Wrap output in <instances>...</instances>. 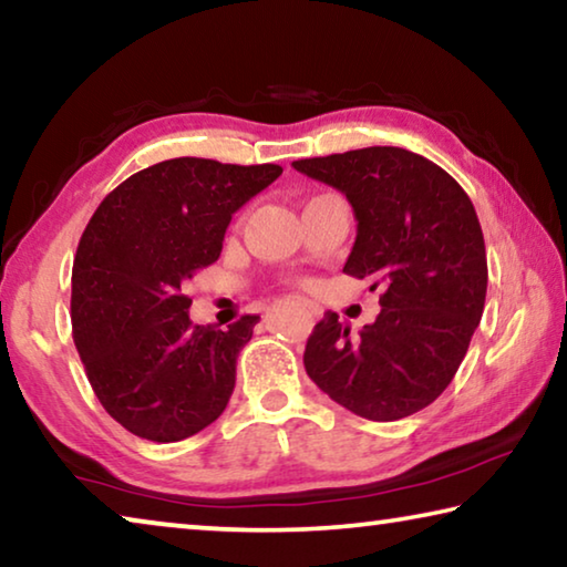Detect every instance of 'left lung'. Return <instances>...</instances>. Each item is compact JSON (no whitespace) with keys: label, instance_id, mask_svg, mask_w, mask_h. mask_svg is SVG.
<instances>
[{"label":"left lung","instance_id":"1","mask_svg":"<svg viewBox=\"0 0 567 567\" xmlns=\"http://www.w3.org/2000/svg\"><path fill=\"white\" fill-rule=\"evenodd\" d=\"M292 167L348 197L358 237L342 272L382 290L378 320L360 334L324 312L305 348L307 375L368 420L427 408L453 382L483 318L487 257L473 203L443 167L402 147Z\"/></svg>","mask_w":567,"mask_h":567}]
</instances>
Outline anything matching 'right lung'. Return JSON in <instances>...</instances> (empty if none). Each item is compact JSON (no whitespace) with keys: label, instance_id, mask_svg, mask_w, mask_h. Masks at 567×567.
I'll use <instances>...</instances> for the list:
<instances>
[{"label":"right lung","instance_id":"add662e5","mask_svg":"<svg viewBox=\"0 0 567 567\" xmlns=\"http://www.w3.org/2000/svg\"><path fill=\"white\" fill-rule=\"evenodd\" d=\"M280 175V165L165 159L92 215L72 267V334L94 395L132 435L177 443L227 408L260 315L227 330L192 324L182 287L217 260L237 209Z\"/></svg>","mask_w":567,"mask_h":567}]
</instances>
